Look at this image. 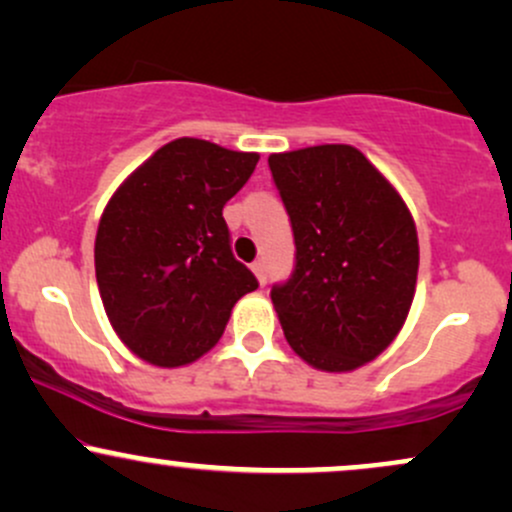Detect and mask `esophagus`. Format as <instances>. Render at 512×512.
<instances>
[{"mask_svg":"<svg viewBox=\"0 0 512 512\" xmlns=\"http://www.w3.org/2000/svg\"><path fill=\"white\" fill-rule=\"evenodd\" d=\"M252 272H255L257 281H260L262 286L267 284V267H264V260H257V262H252Z\"/></svg>","mask_w":512,"mask_h":512,"instance_id":"esophagus-1","label":"esophagus"}]
</instances>
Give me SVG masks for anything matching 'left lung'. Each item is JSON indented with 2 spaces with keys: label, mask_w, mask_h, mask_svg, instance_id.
Listing matches in <instances>:
<instances>
[{
  "label": "left lung",
  "mask_w": 512,
  "mask_h": 512,
  "mask_svg": "<svg viewBox=\"0 0 512 512\" xmlns=\"http://www.w3.org/2000/svg\"><path fill=\"white\" fill-rule=\"evenodd\" d=\"M296 240V269L272 289L291 349L327 373L380 356L407 320L419 238L390 180L349 144L269 156Z\"/></svg>",
  "instance_id": "left-lung-1"
}]
</instances>
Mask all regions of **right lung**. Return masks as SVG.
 I'll return each mask as SVG.
<instances>
[{
	"label": "right lung",
	"mask_w": 512,
	"mask_h": 512,
	"mask_svg": "<svg viewBox=\"0 0 512 512\" xmlns=\"http://www.w3.org/2000/svg\"><path fill=\"white\" fill-rule=\"evenodd\" d=\"M260 156L182 137L110 197L96 233V281L110 325L161 368L197 361L221 339L255 274L231 252L223 204Z\"/></svg>",
	"instance_id": "right-lung-1"
}]
</instances>
